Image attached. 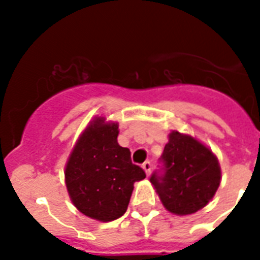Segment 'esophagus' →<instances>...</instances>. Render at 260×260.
<instances>
[{
    "instance_id": "obj_1",
    "label": "esophagus",
    "mask_w": 260,
    "mask_h": 260,
    "mask_svg": "<svg viewBox=\"0 0 260 260\" xmlns=\"http://www.w3.org/2000/svg\"><path fill=\"white\" fill-rule=\"evenodd\" d=\"M143 169H144V171H146L147 175H150L151 169H152V163H151L150 160H146V162L143 163Z\"/></svg>"
}]
</instances>
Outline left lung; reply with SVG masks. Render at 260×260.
Masks as SVG:
<instances>
[{
  "instance_id": "obj_1",
  "label": "left lung",
  "mask_w": 260,
  "mask_h": 260,
  "mask_svg": "<svg viewBox=\"0 0 260 260\" xmlns=\"http://www.w3.org/2000/svg\"><path fill=\"white\" fill-rule=\"evenodd\" d=\"M159 163L150 181L171 213H196L218 189L221 173L217 158L191 136L171 132Z\"/></svg>"
}]
</instances>
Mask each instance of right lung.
Masks as SVG:
<instances>
[{"instance_id":"add662e5","label":"right lung","mask_w":260,"mask_h":260,"mask_svg":"<svg viewBox=\"0 0 260 260\" xmlns=\"http://www.w3.org/2000/svg\"><path fill=\"white\" fill-rule=\"evenodd\" d=\"M118 125L94 120L75 144L66 166V185L79 212L112 221L126 212L134 183L146 178L131 160V151L117 143Z\"/></svg>"}]
</instances>
